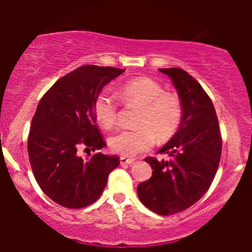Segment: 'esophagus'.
<instances>
[{
  "mask_svg": "<svg viewBox=\"0 0 252 252\" xmlns=\"http://www.w3.org/2000/svg\"><path fill=\"white\" fill-rule=\"evenodd\" d=\"M135 162V159L134 158H128V157H124L122 156L121 157V164H131Z\"/></svg>",
  "mask_w": 252,
  "mask_h": 252,
  "instance_id": "obj_1",
  "label": "esophagus"
}]
</instances>
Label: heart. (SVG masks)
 <instances>
[{"mask_svg":"<svg viewBox=\"0 0 252 252\" xmlns=\"http://www.w3.org/2000/svg\"><path fill=\"white\" fill-rule=\"evenodd\" d=\"M121 94L126 101L141 106L142 111L134 130H121L108 140L114 154L133 157L154 146L156 135L168 139L174 134L182 121V103L173 94L164 91L157 81L138 78L124 84ZM94 113L105 128L114 126L118 117V103L106 91L97 95L94 102Z\"/></svg>","mask_w":252,"mask_h":252,"instance_id":"heart-1","label":"heart"}]
</instances>
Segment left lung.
I'll return each instance as SVG.
<instances>
[{"label":"left lung","instance_id":"obj_1","mask_svg":"<svg viewBox=\"0 0 252 252\" xmlns=\"http://www.w3.org/2000/svg\"><path fill=\"white\" fill-rule=\"evenodd\" d=\"M182 102L179 129L158 154L169 161L146 157L152 177L138 185L140 201L152 212L169 216L199 201L212 184L222 154L215 106L202 86L180 68H163Z\"/></svg>","mask_w":252,"mask_h":252}]
</instances>
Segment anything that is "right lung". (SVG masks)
<instances>
[{
	"mask_svg": "<svg viewBox=\"0 0 252 252\" xmlns=\"http://www.w3.org/2000/svg\"><path fill=\"white\" fill-rule=\"evenodd\" d=\"M124 69L86 64L58 79L42 96L32 121L28 154L42 191L56 204L81 208L94 204L105 190L118 156L101 152L81 158L80 146H106L96 126L94 102L103 86Z\"/></svg>",
	"mask_w": 252,
	"mask_h": 252,
	"instance_id": "right-lung-1",
	"label": "right lung"
}]
</instances>
